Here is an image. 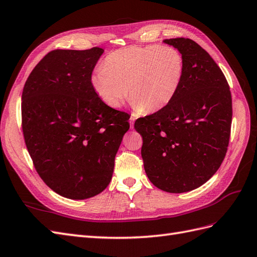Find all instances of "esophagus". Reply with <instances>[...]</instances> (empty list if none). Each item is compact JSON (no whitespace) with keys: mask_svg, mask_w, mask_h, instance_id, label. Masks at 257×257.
Listing matches in <instances>:
<instances>
[{"mask_svg":"<svg viewBox=\"0 0 257 257\" xmlns=\"http://www.w3.org/2000/svg\"><path fill=\"white\" fill-rule=\"evenodd\" d=\"M135 120H136V118H135L134 116H131V117H130V119H129V122H130V128H131V129L134 128V122H135Z\"/></svg>","mask_w":257,"mask_h":257,"instance_id":"obj_1","label":"esophagus"}]
</instances>
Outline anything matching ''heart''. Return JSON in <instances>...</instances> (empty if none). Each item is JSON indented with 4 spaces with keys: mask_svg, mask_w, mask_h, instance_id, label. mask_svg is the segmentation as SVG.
Instances as JSON below:
<instances>
[{
    "mask_svg": "<svg viewBox=\"0 0 257 257\" xmlns=\"http://www.w3.org/2000/svg\"><path fill=\"white\" fill-rule=\"evenodd\" d=\"M185 74V58L173 47L133 45L111 52L91 76L92 88L111 108L128 96L137 113L157 111L174 100Z\"/></svg>",
    "mask_w": 257,
    "mask_h": 257,
    "instance_id": "b5f03b06",
    "label": "heart"
}]
</instances>
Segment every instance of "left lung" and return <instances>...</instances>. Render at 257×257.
Returning a JSON list of instances; mask_svg holds the SVG:
<instances>
[{
  "instance_id": "left-lung-1",
  "label": "left lung",
  "mask_w": 257,
  "mask_h": 257,
  "mask_svg": "<svg viewBox=\"0 0 257 257\" xmlns=\"http://www.w3.org/2000/svg\"><path fill=\"white\" fill-rule=\"evenodd\" d=\"M185 58L178 93L166 107L135 122L150 181L163 191L188 192L225 159L232 120L229 84L207 52L188 38L166 39Z\"/></svg>"
}]
</instances>
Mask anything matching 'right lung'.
Listing matches in <instances>:
<instances>
[{
  "label": "right lung",
  "mask_w": 257,
  "mask_h": 257,
  "mask_svg": "<svg viewBox=\"0 0 257 257\" xmlns=\"http://www.w3.org/2000/svg\"><path fill=\"white\" fill-rule=\"evenodd\" d=\"M101 48L54 50L32 69L22 95L26 147L39 176L64 197L101 193L129 129L128 114L107 106L92 88Z\"/></svg>",
  "instance_id": "add662e5"
}]
</instances>
